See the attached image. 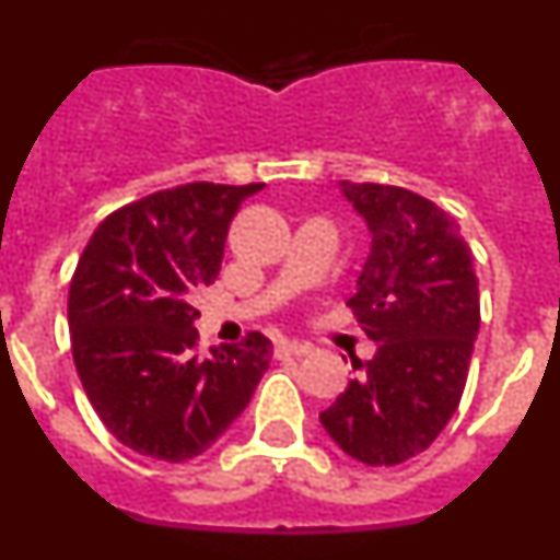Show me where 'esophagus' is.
<instances>
[{
  "instance_id": "1",
  "label": "esophagus",
  "mask_w": 560,
  "mask_h": 560,
  "mask_svg": "<svg viewBox=\"0 0 560 560\" xmlns=\"http://www.w3.org/2000/svg\"><path fill=\"white\" fill-rule=\"evenodd\" d=\"M308 345H303V341H280L277 345V359H303V355H308Z\"/></svg>"
}]
</instances>
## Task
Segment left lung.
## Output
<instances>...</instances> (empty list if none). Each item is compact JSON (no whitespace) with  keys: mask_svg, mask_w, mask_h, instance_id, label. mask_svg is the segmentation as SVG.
<instances>
[{"mask_svg":"<svg viewBox=\"0 0 560 560\" xmlns=\"http://www.w3.org/2000/svg\"><path fill=\"white\" fill-rule=\"evenodd\" d=\"M373 246L348 300L378 350L334 407L319 412L336 446L364 465L427 452L463 398L479 330L471 246L443 207L407 187L341 182Z\"/></svg>","mask_w":560,"mask_h":560,"instance_id":"8db88e82","label":"left lung"}]
</instances>
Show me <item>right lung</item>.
Here are the masks:
<instances>
[{
	"mask_svg": "<svg viewBox=\"0 0 560 560\" xmlns=\"http://www.w3.org/2000/svg\"><path fill=\"white\" fill-rule=\"evenodd\" d=\"M260 187L156 190L108 212L89 237L69 283L72 359L103 427L131 452L199 457L269 370L271 341L260 330L201 355L199 311L187 303L219 277L232 215Z\"/></svg>",
	"mask_w": 560,
	"mask_h": 560,
	"instance_id": "1",
	"label": "right lung"
}]
</instances>
